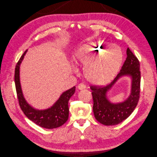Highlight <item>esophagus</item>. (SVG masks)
<instances>
[{
    "mask_svg": "<svg viewBox=\"0 0 157 157\" xmlns=\"http://www.w3.org/2000/svg\"><path fill=\"white\" fill-rule=\"evenodd\" d=\"M86 85L84 83H80L78 85V89H79V90H82V89L86 88Z\"/></svg>",
    "mask_w": 157,
    "mask_h": 157,
    "instance_id": "esophagus-1",
    "label": "esophagus"
}]
</instances>
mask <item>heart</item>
<instances>
[{
    "label": "heart",
    "mask_w": 157,
    "mask_h": 157,
    "mask_svg": "<svg viewBox=\"0 0 157 157\" xmlns=\"http://www.w3.org/2000/svg\"><path fill=\"white\" fill-rule=\"evenodd\" d=\"M75 59L77 65L84 66L87 81L103 85L116 76L122 63L123 54L117 47L98 41L81 47L75 53Z\"/></svg>",
    "instance_id": "b5f03b06"
}]
</instances>
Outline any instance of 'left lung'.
Segmentation results:
<instances>
[{"label": "left lung", "instance_id": "obj_1", "mask_svg": "<svg viewBox=\"0 0 157 157\" xmlns=\"http://www.w3.org/2000/svg\"><path fill=\"white\" fill-rule=\"evenodd\" d=\"M126 60L121 70L111 82L107 86H91L93 99V113L100 123L112 126L121 123L128 118L136 107L140 97V71L137 57L129 48L126 50ZM123 75L132 77V91L129 98L123 103L114 104L109 102L106 93L118 78Z\"/></svg>", "mask_w": 157, "mask_h": 157}]
</instances>
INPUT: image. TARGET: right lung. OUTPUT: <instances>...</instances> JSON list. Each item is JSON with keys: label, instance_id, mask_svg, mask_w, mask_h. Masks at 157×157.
<instances>
[{"label": "right lung", "instance_id": "add662e5", "mask_svg": "<svg viewBox=\"0 0 157 157\" xmlns=\"http://www.w3.org/2000/svg\"><path fill=\"white\" fill-rule=\"evenodd\" d=\"M26 52L27 50L20 58L14 71V83L20 107L24 114L37 125L47 129L58 128L68 120L69 116L68 101L75 93V87L74 86L64 92L52 107L44 110L33 109L25 101L22 94L20 82V65Z\"/></svg>", "mask_w": 157, "mask_h": 157}]
</instances>
